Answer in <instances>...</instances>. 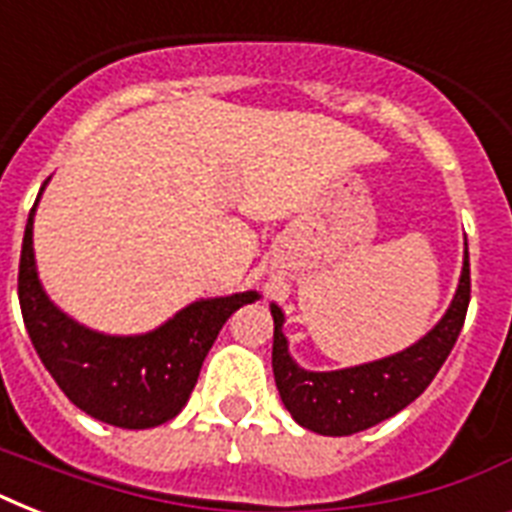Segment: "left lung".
<instances>
[{
  "mask_svg": "<svg viewBox=\"0 0 512 512\" xmlns=\"http://www.w3.org/2000/svg\"><path fill=\"white\" fill-rule=\"evenodd\" d=\"M468 303L470 263L465 244L460 284L444 319L401 353L337 372H308L295 364V358L289 356L287 337L281 332L284 313L279 305L271 303L273 377L281 401L297 425L319 436H353L358 430L388 420L412 404L444 366L462 332Z\"/></svg>",
  "mask_w": 512,
  "mask_h": 512,
  "instance_id": "1",
  "label": "left lung"
}]
</instances>
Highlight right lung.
<instances>
[{"instance_id": "add662e5", "label": "right lung", "mask_w": 512, "mask_h": 512, "mask_svg": "<svg viewBox=\"0 0 512 512\" xmlns=\"http://www.w3.org/2000/svg\"><path fill=\"white\" fill-rule=\"evenodd\" d=\"M36 204L23 233L18 297L44 369L68 401L100 422L143 430L172 420L191 396L201 364L228 316L260 295L239 292L196 300L146 335L116 337L87 329L60 311L42 289L34 260Z\"/></svg>"}]
</instances>
